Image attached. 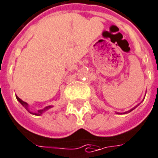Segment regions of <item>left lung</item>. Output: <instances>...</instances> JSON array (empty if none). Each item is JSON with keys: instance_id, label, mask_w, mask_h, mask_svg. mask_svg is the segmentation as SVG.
<instances>
[{"instance_id": "left-lung-1", "label": "left lung", "mask_w": 158, "mask_h": 158, "mask_svg": "<svg viewBox=\"0 0 158 158\" xmlns=\"http://www.w3.org/2000/svg\"><path fill=\"white\" fill-rule=\"evenodd\" d=\"M131 111H132V110H131Z\"/></svg>"}]
</instances>
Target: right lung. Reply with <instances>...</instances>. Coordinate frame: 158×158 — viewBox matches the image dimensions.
<instances>
[{
	"label": "right lung",
	"mask_w": 158,
	"mask_h": 158,
	"mask_svg": "<svg viewBox=\"0 0 158 158\" xmlns=\"http://www.w3.org/2000/svg\"><path fill=\"white\" fill-rule=\"evenodd\" d=\"M16 99H17V100H18L19 102H21V105H22V106H24L25 108L27 109V111H29V112H31V111H30L29 110H28V107H27V102H23V101L21 100V99H20V98H19L18 97H16ZM49 107H51V106H47V107H46V108L44 109V110H39L38 112H37V113H32V114L36 115V116H39V115H41V113H42V111H45V110H47V108H49Z\"/></svg>",
	"instance_id": "obj_1"
}]
</instances>
